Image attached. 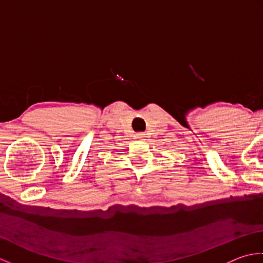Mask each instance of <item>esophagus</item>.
Here are the masks:
<instances>
[{
  "label": "esophagus",
  "instance_id": "1",
  "mask_svg": "<svg viewBox=\"0 0 263 263\" xmlns=\"http://www.w3.org/2000/svg\"><path fill=\"white\" fill-rule=\"evenodd\" d=\"M144 137H146V135H144V133H137V135H136V138L137 139H141V140H142V139H144Z\"/></svg>",
  "mask_w": 263,
  "mask_h": 263
}]
</instances>
